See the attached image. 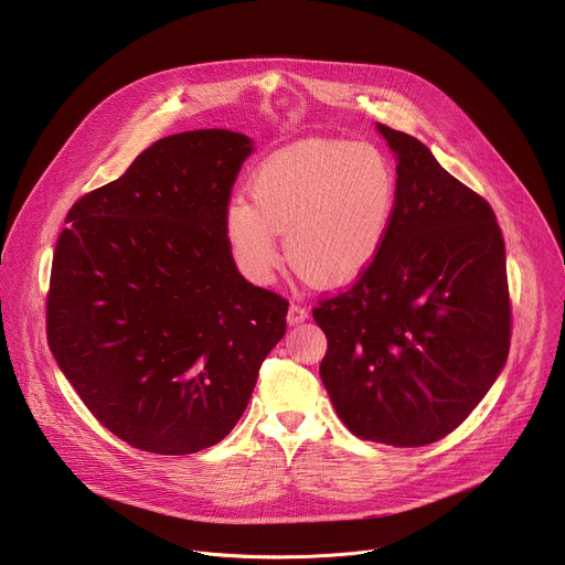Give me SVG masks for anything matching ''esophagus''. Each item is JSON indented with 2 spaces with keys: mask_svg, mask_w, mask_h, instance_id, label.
<instances>
[{
  "mask_svg": "<svg viewBox=\"0 0 565 565\" xmlns=\"http://www.w3.org/2000/svg\"><path fill=\"white\" fill-rule=\"evenodd\" d=\"M286 319H288V324H290V327L303 324V321L308 319V310H306L303 306H299V303H290V306H288V315H286Z\"/></svg>",
  "mask_w": 565,
  "mask_h": 565,
  "instance_id": "1",
  "label": "esophagus"
}]
</instances>
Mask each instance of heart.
Returning a JSON list of instances; mask_svg holds the SVG:
<instances>
[{
	"mask_svg": "<svg viewBox=\"0 0 565 565\" xmlns=\"http://www.w3.org/2000/svg\"><path fill=\"white\" fill-rule=\"evenodd\" d=\"M250 201L223 210V241L248 281L264 284L279 264L277 234L297 273L342 286L380 257L397 210V174L371 142L312 140L268 156L248 183Z\"/></svg>",
	"mask_w": 565,
	"mask_h": 565,
	"instance_id": "heart-1",
	"label": "heart"
}]
</instances>
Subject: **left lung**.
Wrapping results in <instances>:
<instances>
[{
    "instance_id": "obj_1",
    "label": "left lung",
    "mask_w": 565,
    "mask_h": 565,
    "mask_svg": "<svg viewBox=\"0 0 565 565\" xmlns=\"http://www.w3.org/2000/svg\"><path fill=\"white\" fill-rule=\"evenodd\" d=\"M375 127L397 160V210L373 266L312 310L329 340L319 377L351 434L423 447L451 434L508 362L505 244L488 201L427 145Z\"/></svg>"
}]
</instances>
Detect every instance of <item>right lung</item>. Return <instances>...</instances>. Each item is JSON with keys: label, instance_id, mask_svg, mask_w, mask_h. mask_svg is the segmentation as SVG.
Listing matches in <instances>:
<instances>
[{"label": "right lung", "instance_id": "obj_1", "mask_svg": "<svg viewBox=\"0 0 565 565\" xmlns=\"http://www.w3.org/2000/svg\"><path fill=\"white\" fill-rule=\"evenodd\" d=\"M255 140L230 129L160 138L79 199L51 270V353L127 445L185 456L244 416L288 301L244 279L223 210Z\"/></svg>", "mask_w": 565, "mask_h": 565}]
</instances>
